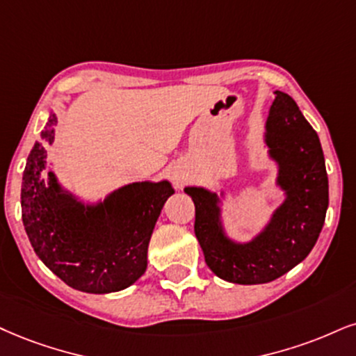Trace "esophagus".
Returning <instances> with one entry per match:
<instances>
[{
    "label": "esophagus",
    "instance_id": "obj_1",
    "mask_svg": "<svg viewBox=\"0 0 356 356\" xmlns=\"http://www.w3.org/2000/svg\"><path fill=\"white\" fill-rule=\"evenodd\" d=\"M173 179H175V181H177V183L181 181V178H179V177H173Z\"/></svg>",
    "mask_w": 356,
    "mask_h": 356
}]
</instances>
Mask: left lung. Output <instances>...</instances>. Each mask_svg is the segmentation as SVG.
I'll return each mask as SVG.
<instances>
[{
    "label": "left lung",
    "instance_id": "obj_1",
    "mask_svg": "<svg viewBox=\"0 0 356 356\" xmlns=\"http://www.w3.org/2000/svg\"><path fill=\"white\" fill-rule=\"evenodd\" d=\"M274 94L262 142L275 165L274 185L282 201L261 229L245 241L232 238L222 209L225 188L185 186L195 201V234L206 264L232 284H266L287 274L309 256L325 222L328 177L318 135L291 95Z\"/></svg>",
    "mask_w": 356,
    "mask_h": 356
}]
</instances>
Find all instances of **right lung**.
<instances>
[{"instance_id":"1","label":"right lung","mask_w":356,"mask_h":356,"mask_svg":"<svg viewBox=\"0 0 356 356\" xmlns=\"http://www.w3.org/2000/svg\"><path fill=\"white\" fill-rule=\"evenodd\" d=\"M57 117L49 113L21 183L23 225L36 256L69 287L124 291L147 270L152 232L175 190L168 179L134 181L95 201L67 190L47 165Z\"/></svg>"}]
</instances>
